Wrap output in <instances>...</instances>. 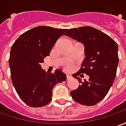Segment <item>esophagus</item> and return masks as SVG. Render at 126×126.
Masks as SVG:
<instances>
[{"mask_svg": "<svg viewBox=\"0 0 126 126\" xmlns=\"http://www.w3.org/2000/svg\"><path fill=\"white\" fill-rule=\"evenodd\" d=\"M71 78V76H69V75H67V79H69Z\"/></svg>", "mask_w": 126, "mask_h": 126, "instance_id": "34e87169", "label": "esophagus"}]
</instances>
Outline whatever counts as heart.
I'll return each mask as SVG.
<instances>
[{
  "label": "heart",
  "mask_w": 126,
  "mask_h": 126,
  "mask_svg": "<svg viewBox=\"0 0 126 126\" xmlns=\"http://www.w3.org/2000/svg\"><path fill=\"white\" fill-rule=\"evenodd\" d=\"M64 67H65L66 70H68L69 71V70H71V69L73 68V65L71 63H67L65 65Z\"/></svg>",
  "instance_id": "obj_1"
}]
</instances>
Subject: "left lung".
Returning a JSON list of instances; mask_svg holds the SVG:
<instances>
[{
  "label": "left lung",
  "instance_id": "1",
  "mask_svg": "<svg viewBox=\"0 0 126 126\" xmlns=\"http://www.w3.org/2000/svg\"><path fill=\"white\" fill-rule=\"evenodd\" d=\"M65 36L84 45L86 58L79 71L73 74L80 84L71 91V97L81 105H96L107 94L115 78L119 62L118 45L103 32L90 26L69 29ZM80 73L89 76L88 80L82 82Z\"/></svg>",
  "mask_w": 126,
  "mask_h": 126
}]
</instances>
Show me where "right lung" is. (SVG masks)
<instances>
[{
  "label": "right lung",
  "mask_w": 126,
  "mask_h": 126,
  "mask_svg": "<svg viewBox=\"0 0 126 126\" xmlns=\"http://www.w3.org/2000/svg\"><path fill=\"white\" fill-rule=\"evenodd\" d=\"M66 29L38 26L22 33L11 49L9 60L13 84L21 99L32 107L47 105L55 85L66 80L60 69L47 73L41 67L44 59Z\"/></svg>",
  "instance_id": "add662e5"
}]
</instances>
